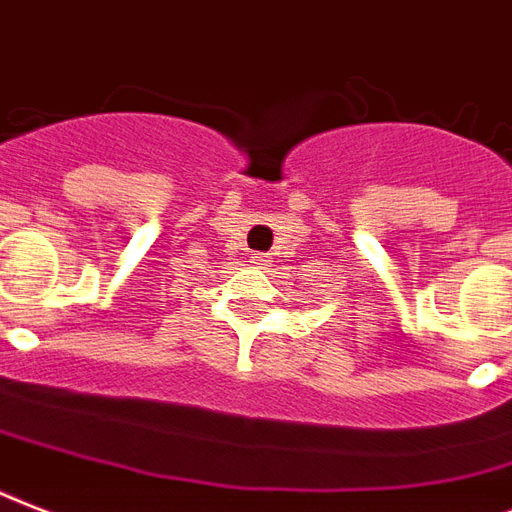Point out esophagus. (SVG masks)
<instances>
[{
  "mask_svg": "<svg viewBox=\"0 0 512 512\" xmlns=\"http://www.w3.org/2000/svg\"><path fill=\"white\" fill-rule=\"evenodd\" d=\"M251 264H253V267H267L269 259H267V256H261V253H253Z\"/></svg>",
  "mask_w": 512,
  "mask_h": 512,
  "instance_id": "esophagus-1",
  "label": "esophagus"
}]
</instances>
